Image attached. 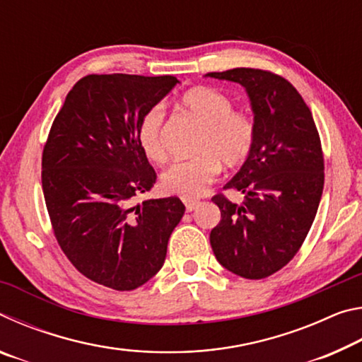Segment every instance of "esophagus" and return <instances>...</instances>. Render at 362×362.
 Wrapping results in <instances>:
<instances>
[{
	"label": "esophagus",
	"mask_w": 362,
	"mask_h": 362,
	"mask_svg": "<svg viewBox=\"0 0 362 362\" xmlns=\"http://www.w3.org/2000/svg\"><path fill=\"white\" fill-rule=\"evenodd\" d=\"M183 204H185L188 212H192L193 209H196V207L199 206V201L198 199H183Z\"/></svg>",
	"instance_id": "34e87169"
}]
</instances>
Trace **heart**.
<instances>
[{"mask_svg": "<svg viewBox=\"0 0 362 362\" xmlns=\"http://www.w3.org/2000/svg\"><path fill=\"white\" fill-rule=\"evenodd\" d=\"M182 108L203 126L194 151L198 156L180 159L164 170L161 187L164 192L196 198L220 174L219 164L238 168L249 158L257 139L255 119L246 112L233 110V100L214 88H193L180 99ZM137 140L150 161H166L164 144V105L156 103L142 115L137 124Z\"/></svg>", "mask_w": 362, "mask_h": 362, "instance_id": "b5f03b06", "label": "heart"}]
</instances>
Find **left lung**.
Here are the masks:
<instances>
[{"label": "left lung", "instance_id": "left-lung-1", "mask_svg": "<svg viewBox=\"0 0 362 362\" xmlns=\"http://www.w3.org/2000/svg\"><path fill=\"white\" fill-rule=\"evenodd\" d=\"M207 76L244 86L257 124L252 153L223 187L244 201L212 198L222 214L211 231L214 255L241 278L272 276L296 257L316 217L324 187L320 132L298 90L276 73L233 69Z\"/></svg>", "mask_w": 362, "mask_h": 362}]
</instances>
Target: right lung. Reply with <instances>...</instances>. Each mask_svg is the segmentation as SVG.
Listing matches in <instances>:
<instances>
[{
    "label": "right lung",
    "mask_w": 362,
    "mask_h": 362,
    "mask_svg": "<svg viewBox=\"0 0 362 362\" xmlns=\"http://www.w3.org/2000/svg\"><path fill=\"white\" fill-rule=\"evenodd\" d=\"M175 76L88 75L66 94L42 148L41 183L54 236L79 273L115 291H134L161 269L185 206L146 199L156 173L137 140L150 107Z\"/></svg>",
    "instance_id": "1"
}]
</instances>
